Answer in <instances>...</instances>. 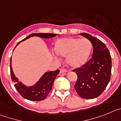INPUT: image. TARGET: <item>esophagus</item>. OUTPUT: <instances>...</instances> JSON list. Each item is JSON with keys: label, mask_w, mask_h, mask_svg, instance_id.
I'll use <instances>...</instances> for the list:
<instances>
[{"label": "esophagus", "mask_w": 121, "mask_h": 121, "mask_svg": "<svg viewBox=\"0 0 121 121\" xmlns=\"http://www.w3.org/2000/svg\"><path fill=\"white\" fill-rule=\"evenodd\" d=\"M67 72V70L65 69H60V73H63Z\"/></svg>", "instance_id": "34e87169"}]
</instances>
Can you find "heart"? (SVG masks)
Instances as JSON below:
<instances>
[{"label": "heart", "instance_id": "1", "mask_svg": "<svg viewBox=\"0 0 121 121\" xmlns=\"http://www.w3.org/2000/svg\"><path fill=\"white\" fill-rule=\"evenodd\" d=\"M92 49V43L86 38H64L58 39L55 43L56 54L67 57V65L73 69L82 67L87 63Z\"/></svg>", "mask_w": 121, "mask_h": 121}]
</instances>
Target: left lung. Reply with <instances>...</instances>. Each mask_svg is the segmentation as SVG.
<instances>
[{
	"label": "left lung",
	"instance_id": "obj_1",
	"mask_svg": "<svg viewBox=\"0 0 121 121\" xmlns=\"http://www.w3.org/2000/svg\"><path fill=\"white\" fill-rule=\"evenodd\" d=\"M90 41L93 46L92 57L76 72V92L84 99L98 97L105 90L110 79L112 58L105 44L100 40L87 33L79 34Z\"/></svg>",
	"mask_w": 121,
	"mask_h": 121
}]
</instances>
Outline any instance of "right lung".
I'll use <instances>...</instances> for the list:
<instances>
[{
    "label": "right lung",
    "instance_id": "1",
    "mask_svg": "<svg viewBox=\"0 0 121 121\" xmlns=\"http://www.w3.org/2000/svg\"><path fill=\"white\" fill-rule=\"evenodd\" d=\"M56 35L57 34H56L49 33H33L18 42L16 46L18 44H20V42H23L25 40L33 36L40 37L43 39H50V38L56 36ZM10 72L12 81L15 83V87L18 93L21 95L22 96L30 101H42L47 97V96L48 95L52 89L54 80L56 78L57 75L59 73L60 70L58 69L55 71L45 72L39 79V81L31 86H28L24 84L21 81H19L18 78L15 76L14 73L13 72V69H12L11 57L10 60Z\"/></svg>",
    "mask_w": 121,
    "mask_h": 121
}]
</instances>
